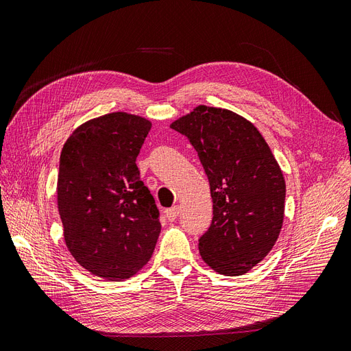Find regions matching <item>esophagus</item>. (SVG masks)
<instances>
[{
  "instance_id": "esophagus-1",
  "label": "esophagus",
  "mask_w": 351,
  "mask_h": 351,
  "mask_svg": "<svg viewBox=\"0 0 351 351\" xmlns=\"http://www.w3.org/2000/svg\"><path fill=\"white\" fill-rule=\"evenodd\" d=\"M178 214H180L178 206H173V208H169V209L165 210V217H167L168 221H174L178 217Z\"/></svg>"
}]
</instances>
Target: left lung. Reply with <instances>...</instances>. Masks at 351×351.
Instances as JSON below:
<instances>
[{"mask_svg": "<svg viewBox=\"0 0 351 351\" xmlns=\"http://www.w3.org/2000/svg\"><path fill=\"white\" fill-rule=\"evenodd\" d=\"M171 129L196 149L214 202L199 239L202 259L218 274L243 275L274 247L284 219L285 182L259 130L241 115L199 105Z\"/></svg>", "mask_w": 351, "mask_h": 351, "instance_id": "left-lung-1", "label": "left lung"}]
</instances>
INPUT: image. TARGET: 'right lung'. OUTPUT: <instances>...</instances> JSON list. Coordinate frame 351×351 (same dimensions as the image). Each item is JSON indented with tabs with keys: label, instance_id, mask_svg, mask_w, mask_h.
<instances>
[{
	"label": "right lung",
	"instance_id": "obj_1",
	"mask_svg": "<svg viewBox=\"0 0 351 351\" xmlns=\"http://www.w3.org/2000/svg\"><path fill=\"white\" fill-rule=\"evenodd\" d=\"M151 121L111 112L79 125L60 156L57 202L71 256L97 277L121 281L149 262L159 210L136 158Z\"/></svg>",
	"mask_w": 351,
	"mask_h": 351
}]
</instances>
